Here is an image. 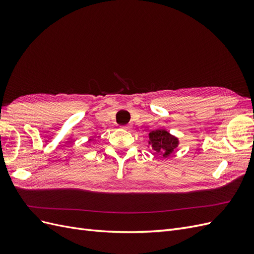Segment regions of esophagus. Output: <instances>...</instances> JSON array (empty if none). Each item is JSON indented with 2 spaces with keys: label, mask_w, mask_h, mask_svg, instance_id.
<instances>
[{
  "label": "esophagus",
  "mask_w": 254,
  "mask_h": 254,
  "mask_svg": "<svg viewBox=\"0 0 254 254\" xmlns=\"http://www.w3.org/2000/svg\"><path fill=\"white\" fill-rule=\"evenodd\" d=\"M122 129H123V130H129L130 127H129V126H122Z\"/></svg>",
  "instance_id": "esophagus-1"
}]
</instances>
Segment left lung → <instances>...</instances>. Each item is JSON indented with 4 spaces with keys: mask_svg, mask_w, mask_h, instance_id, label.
Here are the masks:
<instances>
[{
    "mask_svg": "<svg viewBox=\"0 0 254 254\" xmlns=\"http://www.w3.org/2000/svg\"><path fill=\"white\" fill-rule=\"evenodd\" d=\"M148 145L161 158H168L172 156L175 149L179 146V139L173 135L165 129H156L149 132Z\"/></svg>",
    "mask_w": 254,
    "mask_h": 254,
    "instance_id": "obj_1",
    "label": "left lung"
}]
</instances>
